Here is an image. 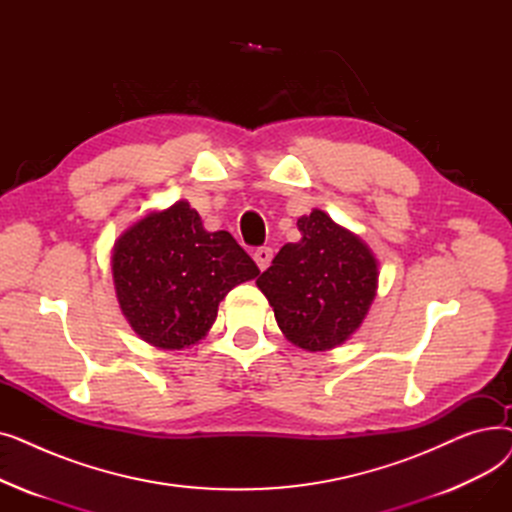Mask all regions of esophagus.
Masks as SVG:
<instances>
[{
	"label": "esophagus",
	"mask_w": 512,
	"mask_h": 512,
	"mask_svg": "<svg viewBox=\"0 0 512 512\" xmlns=\"http://www.w3.org/2000/svg\"><path fill=\"white\" fill-rule=\"evenodd\" d=\"M253 257H255V261H257V265H259V270L263 272V270H267V267H270L274 253H272L270 247H261V249H257V251L253 253Z\"/></svg>",
	"instance_id": "obj_1"
}]
</instances>
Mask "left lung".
Instances as JSON below:
<instances>
[{"label": "left lung", "mask_w": 512, "mask_h": 512, "mask_svg": "<svg viewBox=\"0 0 512 512\" xmlns=\"http://www.w3.org/2000/svg\"><path fill=\"white\" fill-rule=\"evenodd\" d=\"M297 226L303 238L280 249L257 286L282 334L303 351L324 353L361 328L378 294L380 263L326 211L301 215Z\"/></svg>", "instance_id": "left-lung-1"}]
</instances>
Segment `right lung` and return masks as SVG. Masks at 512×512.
Listing matches in <instances>:
<instances>
[{"instance_id": "1", "label": "right lung", "mask_w": 512, "mask_h": 512, "mask_svg": "<svg viewBox=\"0 0 512 512\" xmlns=\"http://www.w3.org/2000/svg\"><path fill=\"white\" fill-rule=\"evenodd\" d=\"M110 263L122 315L159 351H182L203 340L226 294L259 276L232 234L207 232L184 199L128 226L114 242Z\"/></svg>"}]
</instances>
